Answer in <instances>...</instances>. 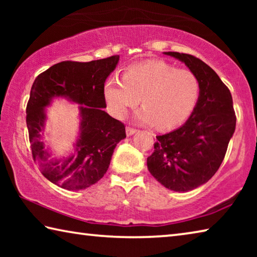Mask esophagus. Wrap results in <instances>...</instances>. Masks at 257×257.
Here are the masks:
<instances>
[{
  "instance_id": "obj_1",
  "label": "esophagus",
  "mask_w": 257,
  "mask_h": 257,
  "mask_svg": "<svg viewBox=\"0 0 257 257\" xmlns=\"http://www.w3.org/2000/svg\"><path fill=\"white\" fill-rule=\"evenodd\" d=\"M137 130L134 129V128H130V127H127V129H125V134H127V136H133L134 134H136Z\"/></svg>"
}]
</instances>
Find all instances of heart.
<instances>
[{
  "label": "heart",
  "mask_w": 257,
  "mask_h": 257,
  "mask_svg": "<svg viewBox=\"0 0 257 257\" xmlns=\"http://www.w3.org/2000/svg\"><path fill=\"white\" fill-rule=\"evenodd\" d=\"M199 92V81L193 72L162 60L135 64L122 78L112 76L103 86L104 99L113 116L123 118L142 97L144 107L135 115L136 122L158 124L161 129L185 122L196 107Z\"/></svg>",
  "instance_id": "obj_1"
}]
</instances>
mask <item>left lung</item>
Returning <instances> with one entry per match:
<instances>
[{"label": "left lung", "mask_w": 257, "mask_h": 257, "mask_svg": "<svg viewBox=\"0 0 257 257\" xmlns=\"http://www.w3.org/2000/svg\"><path fill=\"white\" fill-rule=\"evenodd\" d=\"M163 54L185 63L197 77L201 92L184 124L156 136L147 168L165 188L185 193L206 184L220 168L236 129V115L231 93L211 67L189 54Z\"/></svg>", "instance_id": "obj_1"}]
</instances>
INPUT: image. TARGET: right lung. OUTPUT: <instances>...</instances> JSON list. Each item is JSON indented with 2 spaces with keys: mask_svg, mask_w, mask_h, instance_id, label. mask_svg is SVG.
Instances as JSON below:
<instances>
[{
  "mask_svg": "<svg viewBox=\"0 0 257 257\" xmlns=\"http://www.w3.org/2000/svg\"><path fill=\"white\" fill-rule=\"evenodd\" d=\"M119 55L90 62L63 61L41 73L30 89L27 128L33 158L52 184L67 190L88 188L105 175L116 144L125 138L122 122L103 110V86L119 63ZM80 105V132L70 155L55 158L46 146V107L55 99Z\"/></svg>",
  "mask_w": 257,
  "mask_h": 257,
  "instance_id": "right-lung-1",
  "label": "right lung"
}]
</instances>
